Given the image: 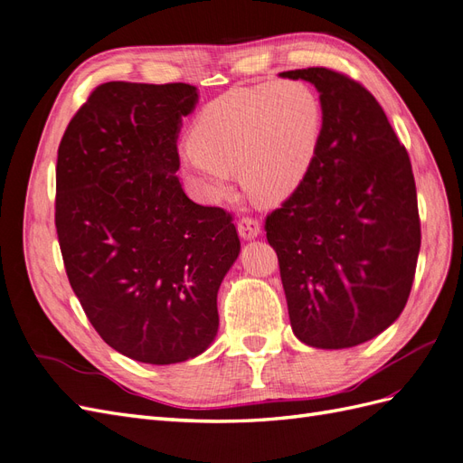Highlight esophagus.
<instances>
[{
  "mask_svg": "<svg viewBox=\"0 0 463 463\" xmlns=\"http://www.w3.org/2000/svg\"><path fill=\"white\" fill-rule=\"evenodd\" d=\"M237 232L243 237V240H253L260 233V222L253 216H241L237 220Z\"/></svg>",
  "mask_w": 463,
  "mask_h": 463,
  "instance_id": "34e87169",
  "label": "esophagus"
}]
</instances>
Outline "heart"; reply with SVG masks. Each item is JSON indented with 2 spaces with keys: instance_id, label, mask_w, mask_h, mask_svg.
Returning <instances> with one entry per match:
<instances>
[{
  "instance_id": "b5f03b06",
  "label": "heart",
  "mask_w": 463,
  "mask_h": 463,
  "mask_svg": "<svg viewBox=\"0 0 463 463\" xmlns=\"http://www.w3.org/2000/svg\"><path fill=\"white\" fill-rule=\"evenodd\" d=\"M321 127V101L304 81L235 87L201 110L181 161L210 201L230 191L233 171L249 194L277 201L304 179Z\"/></svg>"
}]
</instances>
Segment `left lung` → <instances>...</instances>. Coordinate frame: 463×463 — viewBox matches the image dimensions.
<instances>
[{
  "instance_id": "8db88e82",
  "label": "left lung",
  "mask_w": 463,
  "mask_h": 463,
  "mask_svg": "<svg viewBox=\"0 0 463 463\" xmlns=\"http://www.w3.org/2000/svg\"><path fill=\"white\" fill-rule=\"evenodd\" d=\"M319 91L323 127L304 179L265 220L299 341L348 348L402 314L420 218L413 167L364 85L331 68L282 71Z\"/></svg>"
}]
</instances>
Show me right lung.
I'll use <instances>...</instances> for the list:
<instances>
[{"instance_id": "obj_1", "label": "right lung", "mask_w": 463, "mask_h": 463, "mask_svg": "<svg viewBox=\"0 0 463 463\" xmlns=\"http://www.w3.org/2000/svg\"><path fill=\"white\" fill-rule=\"evenodd\" d=\"M189 83L97 85L58 146L54 222L71 290L101 339L175 364L218 331V288L240 255L233 216L177 177Z\"/></svg>"}]
</instances>
